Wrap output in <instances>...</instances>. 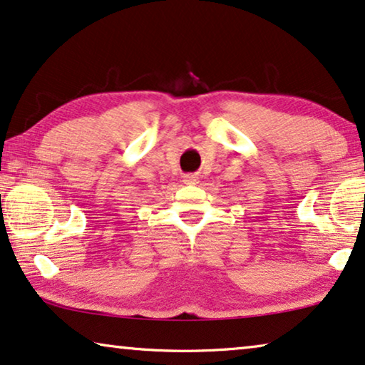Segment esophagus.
<instances>
[{"label": "esophagus", "instance_id": "esophagus-1", "mask_svg": "<svg viewBox=\"0 0 365 365\" xmlns=\"http://www.w3.org/2000/svg\"><path fill=\"white\" fill-rule=\"evenodd\" d=\"M183 183L185 185H197L198 175H195V173H187V175H183Z\"/></svg>", "mask_w": 365, "mask_h": 365}]
</instances>
